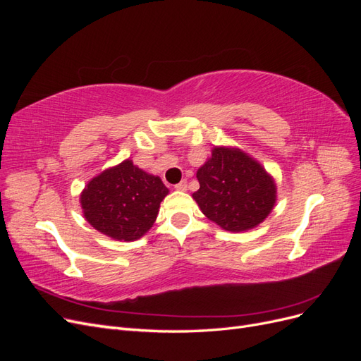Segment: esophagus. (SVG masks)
Segmentation results:
<instances>
[{
  "label": "esophagus",
  "mask_w": 361,
  "mask_h": 361,
  "mask_svg": "<svg viewBox=\"0 0 361 361\" xmlns=\"http://www.w3.org/2000/svg\"><path fill=\"white\" fill-rule=\"evenodd\" d=\"M187 187H188V183H187V180H180L179 183H176V185H174V188H176L178 191H185V190H187Z\"/></svg>",
  "instance_id": "esophagus-1"
}]
</instances>
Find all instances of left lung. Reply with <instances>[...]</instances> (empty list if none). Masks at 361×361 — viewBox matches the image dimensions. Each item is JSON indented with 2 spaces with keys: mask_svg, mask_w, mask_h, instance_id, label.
Wrapping results in <instances>:
<instances>
[{
  "mask_svg": "<svg viewBox=\"0 0 361 361\" xmlns=\"http://www.w3.org/2000/svg\"><path fill=\"white\" fill-rule=\"evenodd\" d=\"M192 194L202 212L228 232L256 227L276 203V183L259 162L241 150L215 147L197 171Z\"/></svg>",
  "mask_w": 361,
  "mask_h": 361,
  "instance_id": "left-lung-1",
  "label": "left lung"
}]
</instances>
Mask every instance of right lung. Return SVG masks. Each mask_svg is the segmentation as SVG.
I'll return each instance as SVG.
<instances>
[{"label": "right lung", "instance_id": "obj_1", "mask_svg": "<svg viewBox=\"0 0 361 361\" xmlns=\"http://www.w3.org/2000/svg\"><path fill=\"white\" fill-rule=\"evenodd\" d=\"M167 194L158 176L126 159L87 183L81 206L85 220L96 231L118 241H134L154 226Z\"/></svg>", "mask_w": 361, "mask_h": 361}]
</instances>
